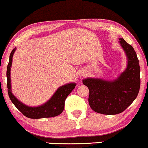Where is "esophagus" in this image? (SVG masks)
Segmentation results:
<instances>
[{"label": "esophagus", "mask_w": 148, "mask_h": 148, "mask_svg": "<svg viewBox=\"0 0 148 148\" xmlns=\"http://www.w3.org/2000/svg\"><path fill=\"white\" fill-rule=\"evenodd\" d=\"M84 75V73H82V75Z\"/></svg>", "instance_id": "1"}]
</instances>
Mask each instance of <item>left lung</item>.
I'll return each mask as SVG.
<instances>
[{
	"instance_id": "8db88e82",
	"label": "left lung",
	"mask_w": 148,
	"mask_h": 148,
	"mask_svg": "<svg viewBox=\"0 0 148 148\" xmlns=\"http://www.w3.org/2000/svg\"><path fill=\"white\" fill-rule=\"evenodd\" d=\"M119 42L127 58L125 71L110 81L92 77L82 80L89 89V105L95 112L101 114L122 112L134 101L139 91L140 66L135 51L123 38H119Z\"/></svg>"
}]
</instances>
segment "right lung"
<instances>
[{"label": "right lung", "instance_id": "add662e5", "mask_svg": "<svg viewBox=\"0 0 148 148\" xmlns=\"http://www.w3.org/2000/svg\"><path fill=\"white\" fill-rule=\"evenodd\" d=\"M16 48L11 52L10 60L7 69V79L8 94L11 101L14 106L27 117L30 119H41L53 117L61 114L64 108V102L67 96L75 88L76 84L69 83L59 87L47 102L38 106H29L20 100H18L12 93L11 84V67L12 64V58Z\"/></svg>", "mask_w": 148, "mask_h": 148}]
</instances>
